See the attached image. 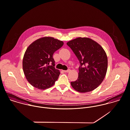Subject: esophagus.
<instances>
[{
    "label": "esophagus",
    "mask_w": 130,
    "mask_h": 130,
    "mask_svg": "<svg viewBox=\"0 0 130 130\" xmlns=\"http://www.w3.org/2000/svg\"><path fill=\"white\" fill-rule=\"evenodd\" d=\"M70 71V69H68L67 70H64V72H66V73H68V72H69Z\"/></svg>",
    "instance_id": "obj_1"
}]
</instances>
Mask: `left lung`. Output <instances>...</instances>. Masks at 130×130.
Instances as JSON below:
<instances>
[{
  "label": "left lung",
  "instance_id": "obj_1",
  "mask_svg": "<svg viewBox=\"0 0 130 130\" xmlns=\"http://www.w3.org/2000/svg\"><path fill=\"white\" fill-rule=\"evenodd\" d=\"M79 61L78 78L71 82L77 91L86 93L97 88L103 82L108 67L106 53L101 45L89 38L79 37L67 43Z\"/></svg>",
  "mask_w": 130,
  "mask_h": 130
}]
</instances>
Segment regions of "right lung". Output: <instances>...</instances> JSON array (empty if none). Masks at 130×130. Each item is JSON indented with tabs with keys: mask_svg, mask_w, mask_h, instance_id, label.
Returning <instances> with one entry per match:
<instances>
[{
	"mask_svg": "<svg viewBox=\"0 0 130 130\" xmlns=\"http://www.w3.org/2000/svg\"><path fill=\"white\" fill-rule=\"evenodd\" d=\"M63 42L51 37L38 39L27 48L23 59V70L29 83L44 90L54 85L60 74L56 69L54 53L63 45Z\"/></svg>",
	"mask_w": 130,
	"mask_h": 130,
	"instance_id": "1",
	"label": "right lung"
}]
</instances>
